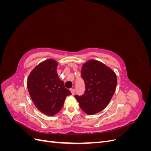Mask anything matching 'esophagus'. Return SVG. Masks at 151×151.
Segmentation results:
<instances>
[{"mask_svg": "<svg viewBox=\"0 0 151 151\" xmlns=\"http://www.w3.org/2000/svg\"><path fill=\"white\" fill-rule=\"evenodd\" d=\"M70 91H71V93H72V94L74 95V94H75V89H74V88H72V89H70Z\"/></svg>", "mask_w": 151, "mask_h": 151, "instance_id": "34e87169", "label": "esophagus"}]
</instances>
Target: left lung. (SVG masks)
<instances>
[{
	"instance_id": "left-lung-1",
	"label": "left lung",
	"mask_w": 151,
	"mask_h": 151,
	"mask_svg": "<svg viewBox=\"0 0 151 151\" xmlns=\"http://www.w3.org/2000/svg\"><path fill=\"white\" fill-rule=\"evenodd\" d=\"M81 77L85 91L75 98L85 113L94 115L103 110L110 101L116 89V76L103 63L92 60L83 65Z\"/></svg>"
}]
</instances>
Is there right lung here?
I'll list each match as a JSON object with an SVG mask.
<instances>
[{
    "mask_svg": "<svg viewBox=\"0 0 151 151\" xmlns=\"http://www.w3.org/2000/svg\"><path fill=\"white\" fill-rule=\"evenodd\" d=\"M58 63L49 59L31 71L27 86L36 107L44 114L53 116L60 111L70 91L65 88L57 72Z\"/></svg>",
    "mask_w": 151,
    "mask_h": 151,
    "instance_id": "obj_1",
    "label": "right lung"
}]
</instances>
